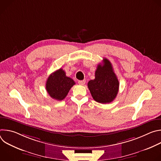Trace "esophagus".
Listing matches in <instances>:
<instances>
[{
	"mask_svg": "<svg viewBox=\"0 0 161 161\" xmlns=\"http://www.w3.org/2000/svg\"><path fill=\"white\" fill-rule=\"evenodd\" d=\"M85 83H86V81H85V80L78 81V83H79L80 85H84L85 84Z\"/></svg>",
	"mask_w": 161,
	"mask_h": 161,
	"instance_id": "esophagus-1",
	"label": "esophagus"
}]
</instances>
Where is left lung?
<instances>
[{
  "mask_svg": "<svg viewBox=\"0 0 161 161\" xmlns=\"http://www.w3.org/2000/svg\"><path fill=\"white\" fill-rule=\"evenodd\" d=\"M88 87L93 99L97 103L106 104L115 99L119 88V81L113 71L112 65L107 58L99 64L95 79L90 80Z\"/></svg>",
  "mask_w": 161,
  "mask_h": 161,
  "instance_id": "left-lung-1",
  "label": "left lung"
}]
</instances>
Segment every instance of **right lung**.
Segmentation results:
<instances>
[{"mask_svg":"<svg viewBox=\"0 0 161 161\" xmlns=\"http://www.w3.org/2000/svg\"><path fill=\"white\" fill-rule=\"evenodd\" d=\"M74 85H75V81L66 76L65 71L60 68L48 78L46 89L51 97L57 101H62L67 96Z\"/></svg>","mask_w":161,"mask_h":161,"instance_id":"1","label":"right lung"}]
</instances>
